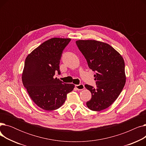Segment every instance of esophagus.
<instances>
[{
    "label": "esophagus",
    "mask_w": 146,
    "mask_h": 146,
    "mask_svg": "<svg viewBox=\"0 0 146 146\" xmlns=\"http://www.w3.org/2000/svg\"><path fill=\"white\" fill-rule=\"evenodd\" d=\"M76 89L78 90H81L85 89V86L83 85V84H80V85H76L75 86Z\"/></svg>",
    "instance_id": "esophagus-1"
}]
</instances>
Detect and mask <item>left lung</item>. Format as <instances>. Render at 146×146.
Masks as SVG:
<instances>
[{
    "mask_svg": "<svg viewBox=\"0 0 146 146\" xmlns=\"http://www.w3.org/2000/svg\"><path fill=\"white\" fill-rule=\"evenodd\" d=\"M76 44L94 75L97 88L85 85L92 94L86 102L92 111H100L111 106L123 89L126 82L123 57L110 44L96 40H77Z\"/></svg>",
    "mask_w": 146,
    "mask_h": 146,
    "instance_id": "1",
    "label": "left lung"
}]
</instances>
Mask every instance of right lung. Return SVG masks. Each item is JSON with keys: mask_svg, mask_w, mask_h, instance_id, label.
Wrapping results in <instances>:
<instances>
[{"mask_svg": "<svg viewBox=\"0 0 146 146\" xmlns=\"http://www.w3.org/2000/svg\"><path fill=\"white\" fill-rule=\"evenodd\" d=\"M70 38H52L27 56L22 80L33 101L42 110L52 111L63 105L74 85L64 83L54 76L59 70L61 54Z\"/></svg>", "mask_w": 146, "mask_h": 146, "instance_id": "1", "label": "right lung"}]
</instances>
